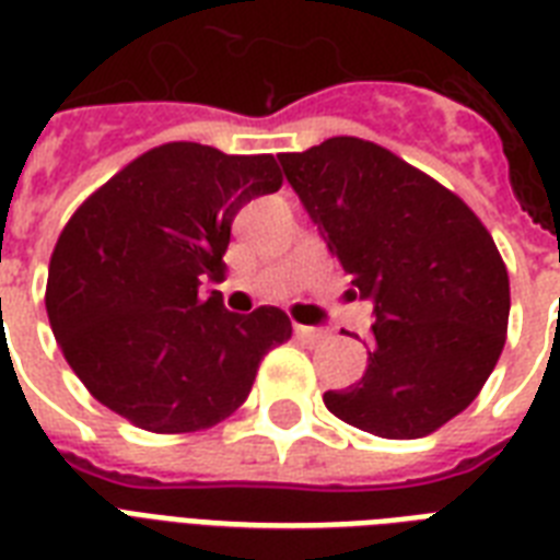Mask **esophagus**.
<instances>
[{"label":"esophagus","instance_id":"esophagus-1","mask_svg":"<svg viewBox=\"0 0 560 560\" xmlns=\"http://www.w3.org/2000/svg\"><path fill=\"white\" fill-rule=\"evenodd\" d=\"M294 335L301 338L303 343H320L326 338V329H317V326H303V324H294Z\"/></svg>","mask_w":560,"mask_h":560}]
</instances>
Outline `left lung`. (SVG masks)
Here are the masks:
<instances>
[{
    "instance_id": "left-lung-1",
    "label": "left lung",
    "mask_w": 560,
    "mask_h": 560,
    "mask_svg": "<svg viewBox=\"0 0 560 560\" xmlns=\"http://www.w3.org/2000/svg\"><path fill=\"white\" fill-rule=\"evenodd\" d=\"M326 245L373 301L361 382L329 413L384 440L428 436L477 399L509 329V271L477 213L390 150L338 136L280 153Z\"/></svg>"
}]
</instances>
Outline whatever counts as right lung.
<instances>
[{
	"instance_id": "right-lung-1",
	"label": "right lung",
	"mask_w": 560,
	"mask_h": 560,
	"mask_svg": "<svg viewBox=\"0 0 560 560\" xmlns=\"http://www.w3.org/2000/svg\"><path fill=\"white\" fill-rule=\"evenodd\" d=\"M283 185L275 155L194 141L138 155L66 222L46 312L62 355L101 405L153 433L222 422L268 350L292 338L283 308L234 315L205 280L225 277L231 222Z\"/></svg>"
}]
</instances>
